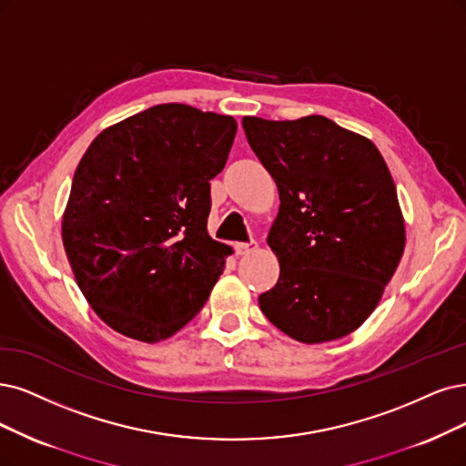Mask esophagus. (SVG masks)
<instances>
[{"mask_svg": "<svg viewBox=\"0 0 466 466\" xmlns=\"http://www.w3.org/2000/svg\"><path fill=\"white\" fill-rule=\"evenodd\" d=\"M234 249H236V255H249V253H253L257 249V244L255 242H249V244L239 242V244L234 246Z\"/></svg>", "mask_w": 466, "mask_h": 466, "instance_id": "1", "label": "esophagus"}]
</instances>
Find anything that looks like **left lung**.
I'll return each instance as SVG.
<instances>
[{
  "instance_id": "left-lung-1",
  "label": "left lung",
  "mask_w": 466,
  "mask_h": 466,
  "mask_svg": "<svg viewBox=\"0 0 466 466\" xmlns=\"http://www.w3.org/2000/svg\"><path fill=\"white\" fill-rule=\"evenodd\" d=\"M242 125L280 196L267 238L280 277L259 296L261 311L303 343L348 336L376 309L405 248L386 161L367 137L320 115Z\"/></svg>"
}]
</instances>
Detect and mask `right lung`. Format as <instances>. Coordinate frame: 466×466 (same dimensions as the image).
I'll return each instance as SVG.
<instances>
[{
  "instance_id": "add662e5",
  "label": "right lung",
  "mask_w": 466,
  "mask_h": 466,
  "mask_svg": "<svg viewBox=\"0 0 466 466\" xmlns=\"http://www.w3.org/2000/svg\"><path fill=\"white\" fill-rule=\"evenodd\" d=\"M236 128L228 115L165 103L86 149L63 244L84 298L113 330L155 343L201 311L230 251L207 232V218Z\"/></svg>"
}]
</instances>
